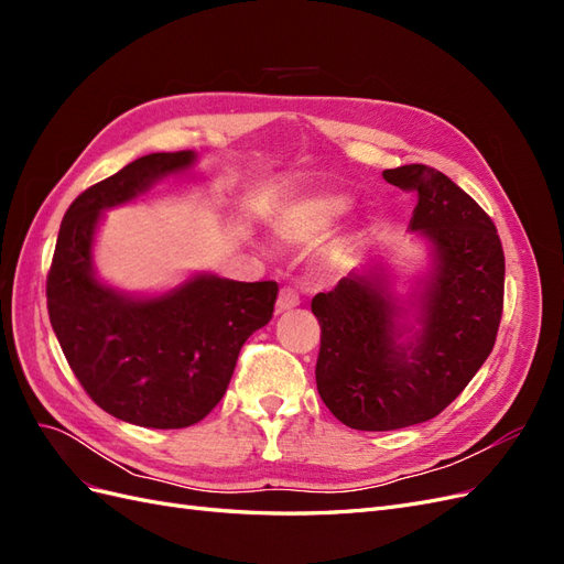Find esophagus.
<instances>
[{"label":"esophagus","mask_w":564,"mask_h":564,"mask_svg":"<svg viewBox=\"0 0 564 564\" xmlns=\"http://www.w3.org/2000/svg\"><path fill=\"white\" fill-rule=\"evenodd\" d=\"M299 301H301V299H299V294H296V289H292V286H282V289H280V294H278L275 311H278V313L292 311V308H296Z\"/></svg>","instance_id":"1"}]
</instances>
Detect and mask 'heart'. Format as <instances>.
<instances>
[{
    "mask_svg": "<svg viewBox=\"0 0 564 564\" xmlns=\"http://www.w3.org/2000/svg\"><path fill=\"white\" fill-rule=\"evenodd\" d=\"M350 195L338 191H317L294 199L280 214L275 232L282 242L308 245L327 235L340 216L350 209Z\"/></svg>",
    "mask_w": 564,
    "mask_h": 564,
    "instance_id": "b5f03b06",
    "label": "heart"
}]
</instances>
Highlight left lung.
<instances>
[{
  "mask_svg": "<svg viewBox=\"0 0 564 564\" xmlns=\"http://www.w3.org/2000/svg\"><path fill=\"white\" fill-rule=\"evenodd\" d=\"M383 178L419 202L409 226L435 249L421 294L423 329L400 346V308L381 275L340 280L317 294V392L355 431H395L447 409L489 357L503 313V247L491 218L468 193L425 164L386 169Z\"/></svg>",
  "mask_w": 564,
  "mask_h": 564,
  "instance_id": "obj_1",
  "label": "left lung"
}]
</instances>
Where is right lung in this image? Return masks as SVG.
<instances>
[{"instance_id":"obj_1","label":"right lung","mask_w":564,"mask_h":564,"mask_svg":"<svg viewBox=\"0 0 564 564\" xmlns=\"http://www.w3.org/2000/svg\"><path fill=\"white\" fill-rule=\"evenodd\" d=\"M195 162L193 150L152 152L87 187L65 212L46 275V308L87 395L143 429H185L226 395L245 340L275 311L278 282L199 275L158 299H129L94 278L100 212Z\"/></svg>"}]
</instances>
